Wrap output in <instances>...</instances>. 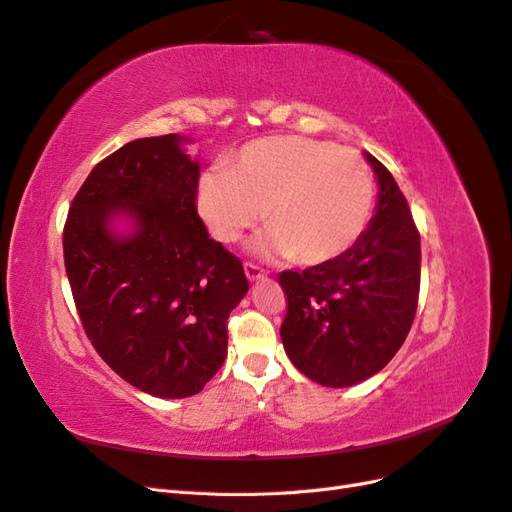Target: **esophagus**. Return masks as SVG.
Segmentation results:
<instances>
[{
  "mask_svg": "<svg viewBox=\"0 0 512 512\" xmlns=\"http://www.w3.org/2000/svg\"><path fill=\"white\" fill-rule=\"evenodd\" d=\"M245 275L250 282H256L260 277H265V271H262L258 265H254V262H245Z\"/></svg>",
  "mask_w": 512,
  "mask_h": 512,
  "instance_id": "obj_1",
  "label": "esophagus"
}]
</instances>
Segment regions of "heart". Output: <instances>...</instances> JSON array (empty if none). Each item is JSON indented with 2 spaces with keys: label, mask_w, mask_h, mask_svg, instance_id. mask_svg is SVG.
<instances>
[{
  "label": "heart",
  "mask_w": 512,
  "mask_h": 512,
  "mask_svg": "<svg viewBox=\"0 0 512 512\" xmlns=\"http://www.w3.org/2000/svg\"><path fill=\"white\" fill-rule=\"evenodd\" d=\"M374 205L365 160L305 136H269L245 145L230 173L203 179L198 209L215 239L232 243L265 209L271 228L260 250L316 267L348 252Z\"/></svg>",
  "instance_id": "obj_1"
}]
</instances>
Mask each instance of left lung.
<instances>
[{
    "mask_svg": "<svg viewBox=\"0 0 512 512\" xmlns=\"http://www.w3.org/2000/svg\"><path fill=\"white\" fill-rule=\"evenodd\" d=\"M380 185L376 215L348 252L324 265L282 271V344L301 374L352 386L389 363L406 342L421 290V235L397 181L365 153Z\"/></svg>",
    "mask_w": 512,
    "mask_h": 512,
    "instance_id": "1",
    "label": "left lung"
}]
</instances>
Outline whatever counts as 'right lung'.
<instances>
[{"label":"right lung","mask_w":512,"mask_h":512,"mask_svg":"<svg viewBox=\"0 0 512 512\" xmlns=\"http://www.w3.org/2000/svg\"><path fill=\"white\" fill-rule=\"evenodd\" d=\"M175 134L138 138L98 162L64 226V262L91 346L153 397H190L226 359L228 316L250 288L241 260L207 235L198 162ZM135 220L117 238L110 220Z\"/></svg>","instance_id":"obj_1"}]
</instances>
